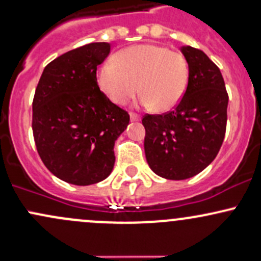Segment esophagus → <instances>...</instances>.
Segmentation results:
<instances>
[{"instance_id": "1", "label": "esophagus", "mask_w": 261, "mask_h": 261, "mask_svg": "<svg viewBox=\"0 0 261 261\" xmlns=\"http://www.w3.org/2000/svg\"><path fill=\"white\" fill-rule=\"evenodd\" d=\"M130 120L133 122H136V121H140V116L139 115H135V114H130Z\"/></svg>"}]
</instances>
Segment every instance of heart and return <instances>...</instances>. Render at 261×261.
Wrapping results in <instances>:
<instances>
[{"mask_svg":"<svg viewBox=\"0 0 261 261\" xmlns=\"http://www.w3.org/2000/svg\"><path fill=\"white\" fill-rule=\"evenodd\" d=\"M188 64L183 54L157 44H139L119 51L115 61L100 68L98 82L114 104L124 105L140 91V104L159 110L176 107L188 85Z\"/></svg>","mask_w":261,"mask_h":261,"instance_id":"1","label":"heart"}]
</instances>
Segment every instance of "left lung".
<instances>
[{"instance_id": "8db88e82", "label": "left lung", "mask_w": 261, "mask_h": 261, "mask_svg": "<svg viewBox=\"0 0 261 261\" xmlns=\"http://www.w3.org/2000/svg\"><path fill=\"white\" fill-rule=\"evenodd\" d=\"M188 64V85L174 110L145 115V154L154 173L187 179L218 154L227 127L228 94L219 68L204 51L181 48Z\"/></svg>"}]
</instances>
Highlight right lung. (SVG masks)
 Returning <instances> with one entry per match:
<instances>
[{
	"label": "right lung",
	"mask_w": 261,
	"mask_h": 261,
	"mask_svg": "<svg viewBox=\"0 0 261 261\" xmlns=\"http://www.w3.org/2000/svg\"><path fill=\"white\" fill-rule=\"evenodd\" d=\"M107 42L69 50L43 70L33 99L32 128L45 167L75 186L101 182L115 163L114 146L130 116L99 89L96 68Z\"/></svg>",
	"instance_id": "1"
}]
</instances>
